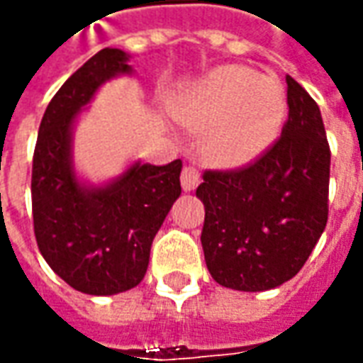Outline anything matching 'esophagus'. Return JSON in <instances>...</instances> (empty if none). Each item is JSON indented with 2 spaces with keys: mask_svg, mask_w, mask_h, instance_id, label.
I'll list each match as a JSON object with an SVG mask.
<instances>
[{
  "mask_svg": "<svg viewBox=\"0 0 363 363\" xmlns=\"http://www.w3.org/2000/svg\"><path fill=\"white\" fill-rule=\"evenodd\" d=\"M199 182H201V177H199V172H197L196 167H184V172H182V187H184V191H194L199 186Z\"/></svg>",
  "mask_w": 363,
  "mask_h": 363,
  "instance_id": "34e87169",
  "label": "esophagus"
}]
</instances>
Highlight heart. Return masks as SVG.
<instances>
[{"mask_svg": "<svg viewBox=\"0 0 363 363\" xmlns=\"http://www.w3.org/2000/svg\"><path fill=\"white\" fill-rule=\"evenodd\" d=\"M179 114L203 130L207 156L247 166L271 148L286 118L279 82L247 67H219L186 92Z\"/></svg>", "mask_w": 363, "mask_h": 363, "instance_id": "obj_1", "label": "heart"}]
</instances>
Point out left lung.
<instances>
[{"instance_id":"left-lung-1","label":"left lung","mask_w":363,"mask_h":363,"mask_svg":"<svg viewBox=\"0 0 363 363\" xmlns=\"http://www.w3.org/2000/svg\"><path fill=\"white\" fill-rule=\"evenodd\" d=\"M289 120L253 164L206 172L201 247L215 282L262 292L304 267L328 221L330 146L312 96L286 74Z\"/></svg>"}]
</instances>
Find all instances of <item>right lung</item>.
Returning a JSON list of instances; mask_svg holds the SVG:
<instances>
[{
	"mask_svg": "<svg viewBox=\"0 0 363 363\" xmlns=\"http://www.w3.org/2000/svg\"><path fill=\"white\" fill-rule=\"evenodd\" d=\"M128 61V52L106 47L67 79L45 110L33 154L39 251L62 281L92 296L126 292L142 282L152 241L182 194V160L166 166L138 160L99 186L74 169L77 120L104 82L134 72Z\"/></svg>",
	"mask_w": 363,
	"mask_h": 363,
	"instance_id": "add662e5",
	"label": "right lung"
}]
</instances>
